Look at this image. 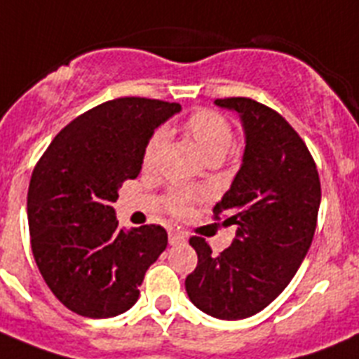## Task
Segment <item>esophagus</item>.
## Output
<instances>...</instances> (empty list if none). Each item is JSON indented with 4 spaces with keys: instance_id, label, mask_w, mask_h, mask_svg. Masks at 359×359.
I'll use <instances>...</instances> for the list:
<instances>
[{
    "instance_id": "esophagus-1",
    "label": "esophagus",
    "mask_w": 359,
    "mask_h": 359,
    "mask_svg": "<svg viewBox=\"0 0 359 359\" xmlns=\"http://www.w3.org/2000/svg\"><path fill=\"white\" fill-rule=\"evenodd\" d=\"M186 242V235L179 229H170V244H184Z\"/></svg>"
}]
</instances>
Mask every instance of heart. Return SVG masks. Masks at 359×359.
<instances>
[{
  "label": "heart",
  "mask_w": 359,
  "mask_h": 359,
  "mask_svg": "<svg viewBox=\"0 0 359 359\" xmlns=\"http://www.w3.org/2000/svg\"><path fill=\"white\" fill-rule=\"evenodd\" d=\"M184 132L191 137L208 161H222L233 144V128L222 114L213 110H197L184 121ZM166 144V132L157 130L149 135L142 149V168L154 170L158 164L162 149ZM191 202V193L175 189L168 197V208L173 213H182Z\"/></svg>",
  "instance_id": "1"
}]
</instances>
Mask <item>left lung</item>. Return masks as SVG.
Returning a JSON list of instances; mask_svg holds the SVG:
<instances>
[{"label":"left lung","mask_w":359,"mask_h":359,"mask_svg":"<svg viewBox=\"0 0 359 359\" xmlns=\"http://www.w3.org/2000/svg\"><path fill=\"white\" fill-rule=\"evenodd\" d=\"M235 110L245 132L242 166L215 220L227 213L236 238L215 255L202 236H191L197 267L186 292L202 313L242 320L260 313L287 287L313 242L322 186L316 162L294 128L278 111L249 97L217 99Z\"/></svg>","instance_id":"8db88e82"}]
</instances>
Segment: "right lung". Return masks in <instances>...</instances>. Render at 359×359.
<instances>
[{
    "label": "right lung",
    "instance_id": "right-lung-1",
    "mask_svg": "<svg viewBox=\"0 0 359 359\" xmlns=\"http://www.w3.org/2000/svg\"><path fill=\"white\" fill-rule=\"evenodd\" d=\"M179 102L119 97L81 114L37 161L29 186L30 244L43 280L65 307L111 318L139 298L148 267L166 249L162 226L119 229L111 208L135 179L155 128Z\"/></svg>",
    "mask_w": 359,
    "mask_h": 359
}]
</instances>
